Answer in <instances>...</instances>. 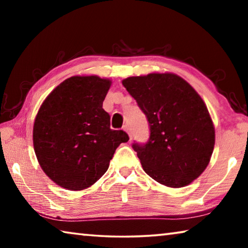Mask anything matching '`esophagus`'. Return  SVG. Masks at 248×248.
Instances as JSON below:
<instances>
[{
	"instance_id": "1",
	"label": "esophagus",
	"mask_w": 248,
	"mask_h": 248,
	"mask_svg": "<svg viewBox=\"0 0 248 248\" xmlns=\"http://www.w3.org/2000/svg\"><path fill=\"white\" fill-rule=\"evenodd\" d=\"M124 130L125 132H127V133L129 134L130 139H131V131H130V128H129V125H128V124H124Z\"/></svg>"
}]
</instances>
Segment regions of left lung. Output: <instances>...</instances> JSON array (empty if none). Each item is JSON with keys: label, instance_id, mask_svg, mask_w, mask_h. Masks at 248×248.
I'll return each mask as SVG.
<instances>
[{"label": "left lung", "instance_id": "left-lung-1", "mask_svg": "<svg viewBox=\"0 0 248 248\" xmlns=\"http://www.w3.org/2000/svg\"><path fill=\"white\" fill-rule=\"evenodd\" d=\"M123 85L149 123V140L132 144L145 173L173 188L199 177L215 148V128L198 93L171 73L131 77Z\"/></svg>", "mask_w": 248, "mask_h": 248}]
</instances>
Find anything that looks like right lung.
I'll list each match as a JSON object with an SVG mask.
<instances>
[{"label": "right lung", "mask_w": 248, "mask_h": 248, "mask_svg": "<svg viewBox=\"0 0 248 248\" xmlns=\"http://www.w3.org/2000/svg\"><path fill=\"white\" fill-rule=\"evenodd\" d=\"M109 79L72 77L58 85L41 105L33 124V149L41 169L62 188L82 190L108 170L124 130L110 129L103 102Z\"/></svg>", "instance_id": "add662e5"}]
</instances>
